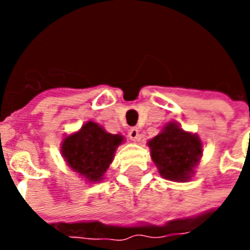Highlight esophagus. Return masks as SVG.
<instances>
[{
  "label": "esophagus",
  "instance_id": "1",
  "mask_svg": "<svg viewBox=\"0 0 250 250\" xmlns=\"http://www.w3.org/2000/svg\"><path fill=\"white\" fill-rule=\"evenodd\" d=\"M128 136L129 139L132 141H136L140 139V135H139V129L136 128V127H133V128H131L128 131Z\"/></svg>",
  "mask_w": 250,
  "mask_h": 250
}]
</instances>
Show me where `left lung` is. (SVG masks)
I'll use <instances>...</instances> for the list:
<instances>
[{
    "mask_svg": "<svg viewBox=\"0 0 250 250\" xmlns=\"http://www.w3.org/2000/svg\"><path fill=\"white\" fill-rule=\"evenodd\" d=\"M148 146L162 178L186 183L196 172L204 145L197 133L184 131L176 122H168L157 136L148 141Z\"/></svg>",
    "mask_w": 250,
    "mask_h": 250,
    "instance_id": "8db88e82",
    "label": "left lung"
}]
</instances>
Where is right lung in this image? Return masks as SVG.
Returning a JSON list of instances; mask_svg holds the SVG:
<instances>
[{"label": "right lung", "instance_id": "right-lung-1", "mask_svg": "<svg viewBox=\"0 0 250 250\" xmlns=\"http://www.w3.org/2000/svg\"><path fill=\"white\" fill-rule=\"evenodd\" d=\"M123 141L125 137L119 133L106 132L102 125L88 121L82 128L63 137L61 154L66 165L85 182L100 183Z\"/></svg>", "mask_w": 250, "mask_h": 250}]
</instances>
